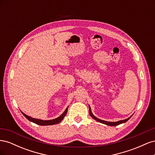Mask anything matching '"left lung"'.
<instances>
[{
  "mask_svg": "<svg viewBox=\"0 0 155 155\" xmlns=\"http://www.w3.org/2000/svg\"><path fill=\"white\" fill-rule=\"evenodd\" d=\"M89 114H90L91 116L92 117V118L93 119H94L95 120H96L97 121H98V122H100V123H101V124H105V125H109V126H116V125H118L121 124L125 123L126 121H127L131 118V116H133V115H132L131 116H130L129 118H128L127 119H125V120H120V121H115V122H112V121H107L102 120H100V119H99V118H96V117L92 114L90 105H89Z\"/></svg>",
  "mask_w": 155,
  "mask_h": 155,
  "instance_id": "left-lung-1",
  "label": "left lung"
}]
</instances>
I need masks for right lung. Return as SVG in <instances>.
<instances>
[{
	"label": "right lung",
	"instance_id": "add662e5",
	"mask_svg": "<svg viewBox=\"0 0 155 155\" xmlns=\"http://www.w3.org/2000/svg\"><path fill=\"white\" fill-rule=\"evenodd\" d=\"M68 107L66 109H65V110L64 111L63 113L60 116H59L58 118L53 119V120H40V119L34 118H31V117H30L29 116L25 114L24 112H22V111H21V112H22V114L24 115L28 120L30 121H31V122H33V123H35V124H36L37 125H51L58 124L63 120L64 117L66 116V114L67 113Z\"/></svg>",
	"mask_w": 155,
	"mask_h": 155
}]
</instances>
